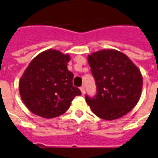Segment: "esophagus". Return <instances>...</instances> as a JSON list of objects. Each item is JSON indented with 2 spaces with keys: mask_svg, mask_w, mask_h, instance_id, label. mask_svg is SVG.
<instances>
[{
  "mask_svg": "<svg viewBox=\"0 0 158 158\" xmlns=\"http://www.w3.org/2000/svg\"><path fill=\"white\" fill-rule=\"evenodd\" d=\"M80 90H81V94L84 95L85 94V88H83V87H81V88H80Z\"/></svg>",
  "mask_w": 158,
  "mask_h": 158,
  "instance_id": "1",
  "label": "esophagus"
}]
</instances>
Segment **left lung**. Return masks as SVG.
Instances as JSON below:
<instances>
[{
  "label": "left lung",
  "instance_id": "obj_1",
  "mask_svg": "<svg viewBox=\"0 0 158 158\" xmlns=\"http://www.w3.org/2000/svg\"><path fill=\"white\" fill-rule=\"evenodd\" d=\"M94 77L97 94L86 95L92 111L104 120H115L133 109L141 95L143 78L140 70L122 52L104 49L88 57Z\"/></svg>",
  "mask_w": 158,
  "mask_h": 158
}]
</instances>
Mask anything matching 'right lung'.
<instances>
[{
    "instance_id": "add662e5",
    "label": "right lung",
    "mask_w": 158,
    "mask_h": 158,
    "mask_svg": "<svg viewBox=\"0 0 158 158\" xmlns=\"http://www.w3.org/2000/svg\"><path fill=\"white\" fill-rule=\"evenodd\" d=\"M69 54L55 49L39 53L31 60L19 81L23 104L35 115L53 118L69 109L71 101L81 94L72 83L74 75L67 69Z\"/></svg>"
}]
</instances>
